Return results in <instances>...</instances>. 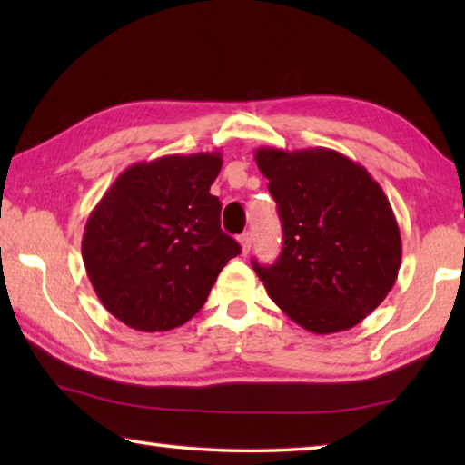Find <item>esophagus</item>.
I'll return each mask as SVG.
<instances>
[{
  "mask_svg": "<svg viewBox=\"0 0 465 465\" xmlns=\"http://www.w3.org/2000/svg\"><path fill=\"white\" fill-rule=\"evenodd\" d=\"M240 243H242V252H243V254H248L250 248H252V233H250V232L242 233V235H240Z\"/></svg>",
  "mask_w": 465,
  "mask_h": 465,
  "instance_id": "obj_1",
  "label": "esophagus"
}]
</instances>
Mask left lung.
<instances>
[{"mask_svg":"<svg viewBox=\"0 0 465 465\" xmlns=\"http://www.w3.org/2000/svg\"><path fill=\"white\" fill-rule=\"evenodd\" d=\"M282 225L277 262L252 261L266 293L313 334L367 318L398 279L400 227L371 174L334 149H256Z\"/></svg>","mask_w":465,"mask_h":465,"instance_id":"left-lung-1","label":"left lung"}]
</instances>
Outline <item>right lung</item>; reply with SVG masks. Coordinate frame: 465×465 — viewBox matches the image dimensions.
Segmentation results:
<instances>
[{
    "mask_svg": "<svg viewBox=\"0 0 465 465\" xmlns=\"http://www.w3.org/2000/svg\"><path fill=\"white\" fill-rule=\"evenodd\" d=\"M222 163L219 152L133 163L94 207L82 240L85 272L123 324L139 332L183 326L242 252L222 232V203L209 193Z\"/></svg>",
    "mask_w": 465,
    "mask_h": 465,
    "instance_id": "right-lung-1",
    "label": "right lung"
}]
</instances>
